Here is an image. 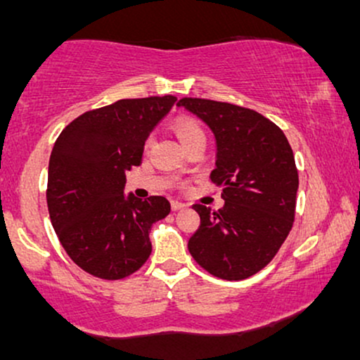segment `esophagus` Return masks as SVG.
<instances>
[{"label": "esophagus", "mask_w": 360, "mask_h": 360, "mask_svg": "<svg viewBox=\"0 0 360 360\" xmlns=\"http://www.w3.org/2000/svg\"><path fill=\"white\" fill-rule=\"evenodd\" d=\"M186 203H181V201H171V208H172V212H179V210H184L186 208Z\"/></svg>", "instance_id": "obj_1"}]
</instances>
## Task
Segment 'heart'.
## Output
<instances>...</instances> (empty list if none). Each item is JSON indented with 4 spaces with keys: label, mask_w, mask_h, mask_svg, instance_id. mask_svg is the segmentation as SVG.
<instances>
[{
    "label": "heart",
    "mask_w": 360,
    "mask_h": 360,
    "mask_svg": "<svg viewBox=\"0 0 360 360\" xmlns=\"http://www.w3.org/2000/svg\"><path fill=\"white\" fill-rule=\"evenodd\" d=\"M174 131L177 135V139L181 140V143H188L191 142L194 139H200V137H205L203 130H201L200 125H198L196 122H193V120L189 118H177L174 122ZM148 143H150V140L147 142V147Z\"/></svg>",
    "instance_id": "b5f03b06"
}]
</instances>
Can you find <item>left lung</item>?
Wrapping results in <instances>:
<instances>
[{
	"instance_id": "left-lung-1",
	"label": "left lung",
	"mask_w": 360,
	"mask_h": 360,
	"mask_svg": "<svg viewBox=\"0 0 360 360\" xmlns=\"http://www.w3.org/2000/svg\"><path fill=\"white\" fill-rule=\"evenodd\" d=\"M212 128L223 208L194 205L201 223L189 238L193 259L210 274L242 281L267 266L295 221L298 169L283 130L257 111L201 98L177 101Z\"/></svg>"
}]
</instances>
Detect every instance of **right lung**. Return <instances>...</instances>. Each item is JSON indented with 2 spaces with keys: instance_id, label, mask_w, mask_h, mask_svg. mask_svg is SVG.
Instances as JSON below:
<instances>
[{
  "instance_id": "right-lung-1",
  "label": "right lung",
  "mask_w": 360,
  "mask_h": 360,
  "mask_svg": "<svg viewBox=\"0 0 360 360\" xmlns=\"http://www.w3.org/2000/svg\"><path fill=\"white\" fill-rule=\"evenodd\" d=\"M176 96L120 100L82 113L56 140L49 160L47 206L53 230L82 271L117 281L134 274L152 252V225L166 218L164 196L123 194L127 172Z\"/></svg>"
}]
</instances>
